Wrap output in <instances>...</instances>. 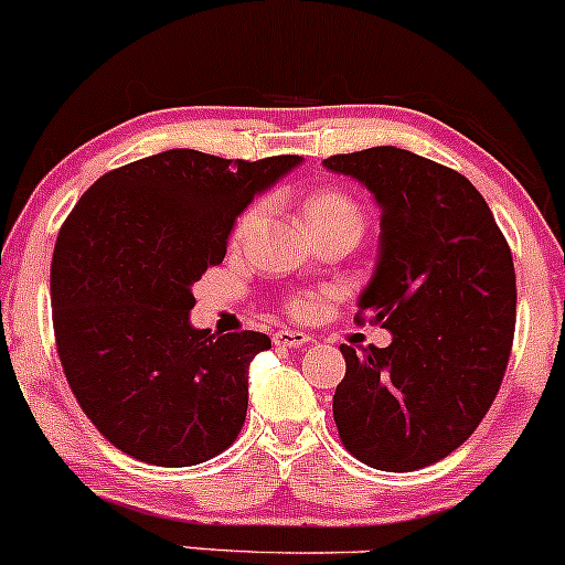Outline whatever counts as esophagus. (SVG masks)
<instances>
[{
	"instance_id": "esophagus-1",
	"label": "esophagus",
	"mask_w": 565,
	"mask_h": 565,
	"mask_svg": "<svg viewBox=\"0 0 565 565\" xmlns=\"http://www.w3.org/2000/svg\"><path fill=\"white\" fill-rule=\"evenodd\" d=\"M271 341H275V347H285V350H296V347H303L309 341L307 333L301 331H277L275 335H271Z\"/></svg>"
}]
</instances>
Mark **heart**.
<instances>
[{"mask_svg": "<svg viewBox=\"0 0 565 565\" xmlns=\"http://www.w3.org/2000/svg\"><path fill=\"white\" fill-rule=\"evenodd\" d=\"M264 213V202H253V205L245 207L243 213L237 215L234 221V230H232V239L234 243H243L245 237L253 232V226L258 224ZM303 221L307 226L312 230V234H322V232H331V230H358L363 234V224H365V215L360 211L358 200L352 194L341 192V189L333 186H322L315 189L301 205ZM309 307L307 299H290L288 309L290 312H303Z\"/></svg>", "mask_w": 565, "mask_h": 565, "instance_id": "heart-1", "label": "heart"}]
</instances>
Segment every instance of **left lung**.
Here are the masks:
<instances>
[{
	"label": "left lung",
	"mask_w": 565,
	"mask_h": 565,
	"mask_svg": "<svg viewBox=\"0 0 565 565\" xmlns=\"http://www.w3.org/2000/svg\"><path fill=\"white\" fill-rule=\"evenodd\" d=\"M322 164L365 183L382 207L358 315L392 333L363 354L341 344L335 427L373 470H422L478 429L502 386L518 303L510 245L478 189L446 164L397 146Z\"/></svg>",
	"instance_id": "left-lung-1"
}]
</instances>
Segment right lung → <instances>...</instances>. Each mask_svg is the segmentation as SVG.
I'll return each mask as SVG.
<instances>
[{
	"mask_svg": "<svg viewBox=\"0 0 565 565\" xmlns=\"http://www.w3.org/2000/svg\"><path fill=\"white\" fill-rule=\"evenodd\" d=\"M301 162L170 149L109 170L63 221L50 266L55 347L79 408L132 459L192 467L237 440L266 333L189 322L234 218Z\"/></svg>",
	"mask_w": 565,
	"mask_h": 565,
	"instance_id": "right-lung-1",
	"label": "right lung"
}]
</instances>
